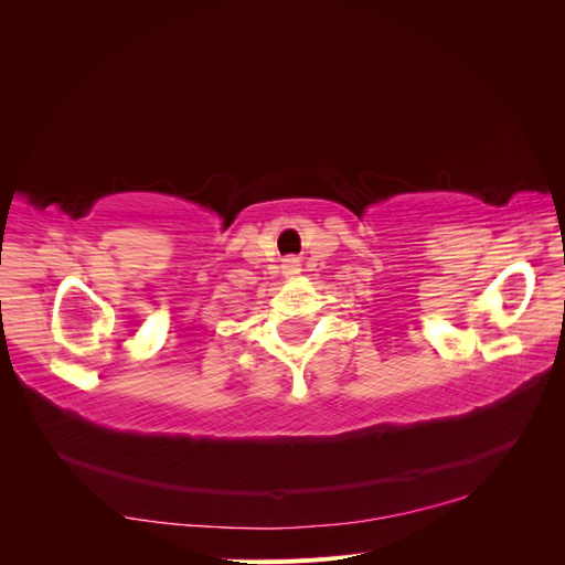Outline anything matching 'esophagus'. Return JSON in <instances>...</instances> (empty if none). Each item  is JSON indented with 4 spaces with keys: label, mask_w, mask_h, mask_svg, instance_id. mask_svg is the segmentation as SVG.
Here are the masks:
<instances>
[{
    "label": "esophagus",
    "mask_w": 565,
    "mask_h": 565,
    "mask_svg": "<svg viewBox=\"0 0 565 565\" xmlns=\"http://www.w3.org/2000/svg\"><path fill=\"white\" fill-rule=\"evenodd\" d=\"M285 268H287L289 276H292V273H299V264H297V259H287V262H285Z\"/></svg>",
    "instance_id": "esophagus-1"
}]
</instances>
